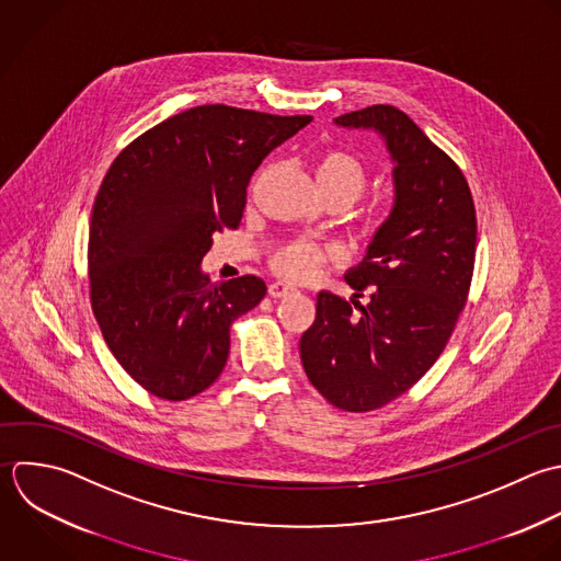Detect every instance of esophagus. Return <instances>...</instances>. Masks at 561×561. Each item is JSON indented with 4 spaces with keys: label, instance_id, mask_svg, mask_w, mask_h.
Wrapping results in <instances>:
<instances>
[{
    "label": "esophagus",
    "instance_id": "34e87169",
    "mask_svg": "<svg viewBox=\"0 0 561 561\" xmlns=\"http://www.w3.org/2000/svg\"><path fill=\"white\" fill-rule=\"evenodd\" d=\"M290 293H295V288H293L290 284H284V282H273V284L268 286V295L275 297V299H282V297H286V295H290Z\"/></svg>",
    "mask_w": 561,
    "mask_h": 561
}]
</instances>
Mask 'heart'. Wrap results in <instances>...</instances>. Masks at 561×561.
I'll return each mask as SVG.
<instances>
[{
	"instance_id": "obj_1",
	"label": "heart",
	"mask_w": 561,
	"mask_h": 561,
	"mask_svg": "<svg viewBox=\"0 0 561 561\" xmlns=\"http://www.w3.org/2000/svg\"><path fill=\"white\" fill-rule=\"evenodd\" d=\"M314 176L323 196H343L350 201V205L363 196L369 181L365 163L354 152L343 148L323 152L317 159ZM328 257L330 251L321 244L310 240H295L273 255L271 266L277 275L290 282H306L328 262Z\"/></svg>"
}]
</instances>
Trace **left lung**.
Masks as SVG:
<instances>
[{"label": "left lung", "instance_id": "left-lung-1", "mask_svg": "<svg viewBox=\"0 0 561 561\" xmlns=\"http://www.w3.org/2000/svg\"><path fill=\"white\" fill-rule=\"evenodd\" d=\"M376 130L391 154L393 209L345 282L367 306L319 293L299 341L308 380L336 409L367 413L407 393L439 358L468 301L477 209L461 168L400 108L334 119Z\"/></svg>", "mask_w": 561, "mask_h": 561}]
</instances>
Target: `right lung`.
I'll use <instances>...</instances> for the list:
<instances>
[{
  "mask_svg": "<svg viewBox=\"0 0 561 561\" xmlns=\"http://www.w3.org/2000/svg\"><path fill=\"white\" fill-rule=\"evenodd\" d=\"M203 104L133 139L98 190L89 227V295L124 371L161 400L198 396L222 374L231 323L255 308V275L211 284L201 260L236 229L264 157L310 124Z\"/></svg>",
  "mask_w": 561,
  "mask_h": 561,
  "instance_id": "1",
  "label": "right lung"
}]
</instances>
